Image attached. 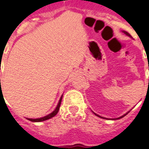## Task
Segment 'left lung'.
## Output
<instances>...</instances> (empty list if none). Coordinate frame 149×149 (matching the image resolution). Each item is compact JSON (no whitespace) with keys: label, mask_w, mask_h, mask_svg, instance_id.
<instances>
[{"label":"left lung","mask_w":149,"mask_h":149,"mask_svg":"<svg viewBox=\"0 0 149 149\" xmlns=\"http://www.w3.org/2000/svg\"><path fill=\"white\" fill-rule=\"evenodd\" d=\"M123 33H125V35H127V36H129V37H131V35L129 34V33H128V32H126V31H123ZM93 113H94V114H95V116H97L100 117V118H104V117H102V116H99V115H97V114H96V113H95V112H93ZM128 113H129V112H126V113H125V115H123V116H120V117H118V118H112V119H119V118H123V116H125V115H127V114H128Z\"/></svg>","instance_id":"left-lung-1"}]
</instances>
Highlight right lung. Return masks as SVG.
Returning <instances> with one entry per match:
<instances>
[{
  "label": "right lung",
  "mask_w": 149,
  "mask_h": 149,
  "mask_svg": "<svg viewBox=\"0 0 149 149\" xmlns=\"http://www.w3.org/2000/svg\"><path fill=\"white\" fill-rule=\"evenodd\" d=\"M1 80V79H0ZM62 98H63V95H61V97H60V100H59V102H58L57 106L56 107L55 109L51 112V113H49V115H47V116H45L42 117V118H26L28 120L31 121V122H35V123H39V122H43V121H46L47 119H49V118H53L56 116V115L57 114L58 112H59V109H60V104H61V101H62Z\"/></svg>",
  "instance_id": "obj_1"
}]
</instances>
